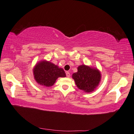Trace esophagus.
Masks as SVG:
<instances>
[{"mask_svg":"<svg viewBox=\"0 0 134 134\" xmlns=\"http://www.w3.org/2000/svg\"><path fill=\"white\" fill-rule=\"evenodd\" d=\"M66 76L68 78H69L70 76V74L69 72H66Z\"/></svg>","mask_w":134,"mask_h":134,"instance_id":"1","label":"esophagus"}]
</instances>
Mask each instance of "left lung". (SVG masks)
I'll use <instances>...</instances> for the list:
<instances>
[{"mask_svg": "<svg viewBox=\"0 0 134 134\" xmlns=\"http://www.w3.org/2000/svg\"><path fill=\"white\" fill-rule=\"evenodd\" d=\"M72 78L79 89L91 92L98 86L101 79V74L97 69L82 65L78 67V72L74 73Z\"/></svg>", "mask_w": 134, "mask_h": 134, "instance_id": "8db88e82", "label": "left lung"}]
</instances>
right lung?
<instances>
[{"instance_id": "add662e5", "label": "right lung", "mask_w": 134, "mask_h": 134, "mask_svg": "<svg viewBox=\"0 0 134 134\" xmlns=\"http://www.w3.org/2000/svg\"><path fill=\"white\" fill-rule=\"evenodd\" d=\"M35 79L38 83L45 86H52L59 77L66 76L64 71L49 62H41L33 70Z\"/></svg>"}]
</instances>
